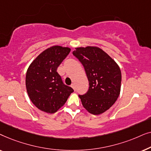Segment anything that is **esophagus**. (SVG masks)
<instances>
[{
    "label": "esophagus",
    "instance_id": "34e87169",
    "mask_svg": "<svg viewBox=\"0 0 151 151\" xmlns=\"http://www.w3.org/2000/svg\"><path fill=\"white\" fill-rule=\"evenodd\" d=\"M71 87H72V88H73V89H74V90H75V91H76V85H75V84H74V83H73V84H71Z\"/></svg>",
    "mask_w": 151,
    "mask_h": 151
}]
</instances>
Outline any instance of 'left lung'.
Listing matches in <instances>:
<instances>
[{
    "label": "left lung",
    "instance_id": "8db88e82",
    "mask_svg": "<svg viewBox=\"0 0 151 151\" xmlns=\"http://www.w3.org/2000/svg\"><path fill=\"white\" fill-rule=\"evenodd\" d=\"M74 56L84 66L89 87L79 95L83 106L93 115L110 109L119 96L122 74L117 63L102 49L96 47H78Z\"/></svg>",
    "mask_w": 151,
    "mask_h": 151
}]
</instances>
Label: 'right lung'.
<instances>
[{
  "instance_id": "1",
  "label": "right lung",
  "mask_w": 151,
  "mask_h": 151,
  "mask_svg": "<svg viewBox=\"0 0 151 151\" xmlns=\"http://www.w3.org/2000/svg\"><path fill=\"white\" fill-rule=\"evenodd\" d=\"M70 51L69 47H49L28 68L25 80L27 91L33 104L44 112H56L73 92V88L63 83L57 72L58 66Z\"/></svg>"
}]
</instances>
